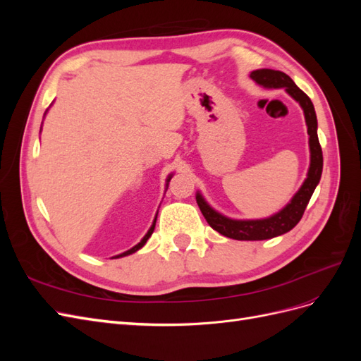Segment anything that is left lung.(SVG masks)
<instances>
[{
  "mask_svg": "<svg viewBox=\"0 0 361 361\" xmlns=\"http://www.w3.org/2000/svg\"><path fill=\"white\" fill-rule=\"evenodd\" d=\"M251 78L257 84L268 87V89H285L295 101L300 102L305 123H307V134H309V145H310V169L307 173V179L304 180L300 191L293 195L290 203L283 207V209L265 220H231L221 214L215 212L212 207L207 204L200 194L195 195L197 204L203 216L206 218L214 231L221 233L227 238L238 239V241H264V239L276 238L279 235L286 233L298 224L302 218V214L307 207V203L312 197V194L316 188V185L321 180L322 174V149L318 140V120H316V113L310 97L305 94L298 85L295 84L290 76L285 72L272 71V69H259L251 72Z\"/></svg>",
  "mask_w": 361,
  "mask_h": 361,
  "instance_id": "8db88e82",
  "label": "left lung"
}]
</instances>
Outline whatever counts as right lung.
Masks as SVG:
<instances>
[{"instance_id":"add662e5","label":"right lung","mask_w":361,"mask_h":361,"mask_svg":"<svg viewBox=\"0 0 361 361\" xmlns=\"http://www.w3.org/2000/svg\"><path fill=\"white\" fill-rule=\"evenodd\" d=\"M170 179H171V176H169V179H167V182H170ZM155 223H157V218H155V220H154V224H152V227L149 228V232L146 233V236L143 238V239H141V241L135 245V247H133V248H130V250H128V251H125V253H122V255H118V256H116V257H123V256H128V255H133V253H135V251L137 250H140L141 247H143L146 243H147V239L150 238V235L152 233H154V231H155Z\"/></svg>"}]
</instances>
